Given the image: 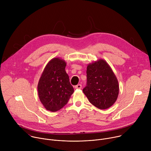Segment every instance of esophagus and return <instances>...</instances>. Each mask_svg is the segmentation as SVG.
Returning <instances> with one entry per match:
<instances>
[{
  "label": "esophagus",
  "mask_w": 151,
  "mask_h": 151,
  "mask_svg": "<svg viewBox=\"0 0 151 151\" xmlns=\"http://www.w3.org/2000/svg\"><path fill=\"white\" fill-rule=\"evenodd\" d=\"M75 89H81L82 88V85L81 84H78L77 85L75 86Z\"/></svg>",
  "instance_id": "1"
}]
</instances>
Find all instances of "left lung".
Returning a JSON list of instances; mask_svg holds the SVG:
<instances>
[{
  "label": "left lung",
  "mask_w": 151,
  "mask_h": 151,
  "mask_svg": "<svg viewBox=\"0 0 151 151\" xmlns=\"http://www.w3.org/2000/svg\"><path fill=\"white\" fill-rule=\"evenodd\" d=\"M87 86L83 93L89 101L100 109H106L116 101L119 94L118 79L104 60L90 63L87 68Z\"/></svg>",
  "instance_id": "obj_1"
}]
</instances>
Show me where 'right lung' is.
I'll return each instance as SVG.
<instances>
[{"label": "right lung", "mask_w": 151, "mask_h": 151, "mask_svg": "<svg viewBox=\"0 0 151 151\" xmlns=\"http://www.w3.org/2000/svg\"><path fill=\"white\" fill-rule=\"evenodd\" d=\"M66 63L56 57L46 65L37 85L38 96L45 108L56 112L65 106L74 92L65 68Z\"/></svg>", "instance_id": "1"}]
</instances>
